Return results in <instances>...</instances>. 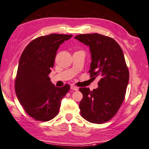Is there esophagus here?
<instances>
[{"instance_id":"1","label":"esophagus","mask_w":149,"mask_h":149,"mask_svg":"<svg viewBox=\"0 0 149 149\" xmlns=\"http://www.w3.org/2000/svg\"><path fill=\"white\" fill-rule=\"evenodd\" d=\"M71 89H72V90H74V91H77L78 89L77 87L75 86H71Z\"/></svg>"}]
</instances>
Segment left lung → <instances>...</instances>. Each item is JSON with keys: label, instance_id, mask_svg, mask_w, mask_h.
Wrapping results in <instances>:
<instances>
[{"label": "left lung", "instance_id": "8db88e82", "mask_svg": "<svg viewBox=\"0 0 149 149\" xmlns=\"http://www.w3.org/2000/svg\"><path fill=\"white\" fill-rule=\"evenodd\" d=\"M74 38L89 47L90 77L100 78L97 89H79L83 95L79 104L81 116L90 123L102 124L117 113L125 99L129 71L124 54L119 45L108 36L95 33Z\"/></svg>", "mask_w": 149, "mask_h": 149}]
</instances>
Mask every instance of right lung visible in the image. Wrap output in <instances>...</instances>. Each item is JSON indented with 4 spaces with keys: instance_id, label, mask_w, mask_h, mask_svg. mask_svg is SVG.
<instances>
[{
    "instance_id": "add662e5",
    "label": "right lung",
    "mask_w": 149,
    "mask_h": 149,
    "mask_svg": "<svg viewBox=\"0 0 149 149\" xmlns=\"http://www.w3.org/2000/svg\"><path fill=\"white\" fill-rule=\"evenodd\" d=\"M72 35L51 34L32 40L22 52L15 80V93L26 113L40 121L57 116L61 99L70 89L65 84L56 87L49 74L54 67L57 50Z\"/></svg>"
}]
</instances>
